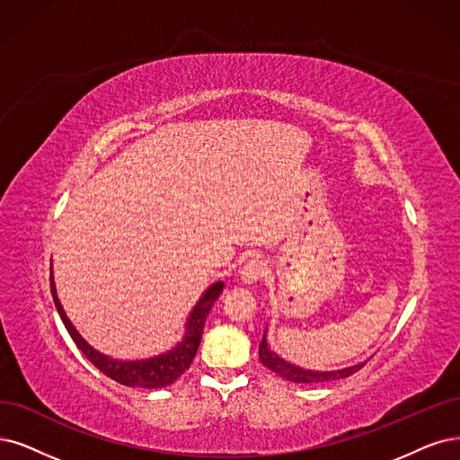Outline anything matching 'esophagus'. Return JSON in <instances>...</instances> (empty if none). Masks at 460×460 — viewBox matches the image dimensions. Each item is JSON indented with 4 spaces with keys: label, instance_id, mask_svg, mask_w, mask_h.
I'll list each match as a JSON object with an SVG mask.
<instances>
[{
    "label": "esophagus",
    "instance_id": "esophagus-1",
    "mask_svg": "<svg viewBox=\"0 0 460 460\" xmlns=\"http://www.w3.org/2000/svg\"><path fill=\"white\" fill-rule=\"evenodd\" d=\"M265 273H267V267L261 260H250L241 269V279L244 284H253V282H258Z\"/></svg>",
    "mask_w": 460,
    "mask_h": 460
}]
</instances>
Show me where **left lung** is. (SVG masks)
Instances as JSON below:
<instances>
[{"instance_id": "obj_1", "label": "left lung", "mask_w": 460, "mask_h": 460, "mask_svg": "<svg viewBox=\"0 0 460 460\" xmlns=\"http://www.w3.org/2000/svg\"><path fill=\"white\" fill-rule=\"evenodd\" d=\"M260 360L265 367H269L270 371H275L277 376H280L282 379L294 381V383H328V381H335V379H345V377L352 376V373H356L366 366V364H358V366L345 367V369H339V371H324V373L301 369V367H296L292 364L284 362L282 358H279L277 354L270 352L269 347H267V341H265V335H263L261 343H260Z\"/></svg>"}]
</instances>
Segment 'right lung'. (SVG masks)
Wrapping results in <instances>:
<instances>
[{
    "instance_id": "add662e5",
    "label": "right lung",
    "mask_w": 460,
    "mask_h": 460,
    "mask_svg": "<svg viewBox=\"0 0 460 460\" xmlns=\"http://www.w3.org/2000/svg\"><path fill=\"white\" fill-rule=\"evenodd\" d=\"M221 288H224V284L217 282L212 288H208V292L200 297V301L197 303V307L193 309V313L190 316V322H187V332H185L183 341L174 350H170L168 354L157 356V358H151V360L121 362V360L108 358V356L96 352L93 347H89L87 343L83 341V337L75 332V328L72 326V322L67 320V316L62 309V305L57 297L55 282H53V270H50V292H53L57 311H58V314L64 322L66 330L70 332L74 343L102 373H104V376H108L110 379L121 383L125 386L161 388V386L174 383L185 369H190V366L195 358V354H197V349L200 345V335H202L204 322H207V316L212 309L214 301L219 297Z\"/></svg>"
}]
</instances>
